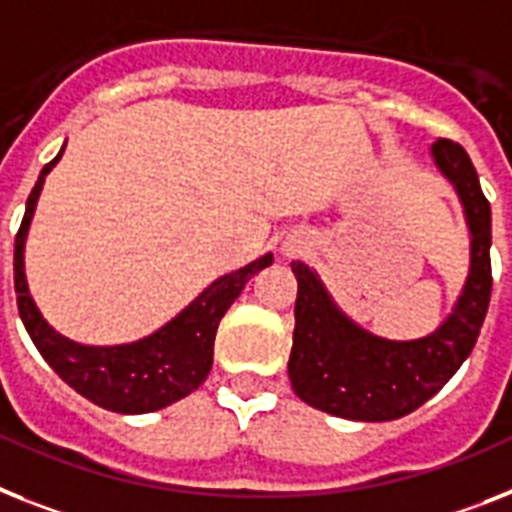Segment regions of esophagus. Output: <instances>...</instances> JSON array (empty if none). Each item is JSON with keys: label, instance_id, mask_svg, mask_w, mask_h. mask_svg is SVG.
<instances>
[{"label": "esophagus", "instance_id": "34e87169", "mask_svg": "<svg viewBox=\"0 0 512 512\" xmlns=\"http://www.w3.org/2000/svg\"><path fill=\"white\" fill-rule=\"evenodd\" d=\"M285 251H287V253H295V248H285Z\"/></svg>", "mask_w": 512, "mask_h": 512}]
</instances>
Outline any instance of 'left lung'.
Masks as SVG:
<instances>
[{
	"mask_svg": "<svg viewBox=\"0 0 512 512\" xmlns=\"http://www.w3.org/2000/svg\"><path fill=\"white\" fill-rule=\"evenodd\" d=\"M432 151L458 190L471 230V272L463 295L450 319L429 337L382 340L342 316L319 277L293 261L298 298L287 374L295 395L319 411L353 421L400 418L437 395L474 350L492 295V211L466 149L439 138Z\"/></svg>",
	"mask_w": 512,
	"mask_h": 512,
	"instance_id": "8db88e82",
	"label": "left lung"
}]
</instances>
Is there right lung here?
<instances>
[{
	"instance_id": "right-lung-1",
	"label": "right lung",
	"mask_w": 512,
	"mask_h": 512,
	"mask_svg": "<svg viewBox=\"0 0 512 512\" xmlns=\"http://www.w3.org/2000/svg\"><path fill=\"white\" fill-rule=\"evenodd\" d=\"M62 151L38 175L25 204L20 230L15 235V293H18L20 319L38 353L57 371L59 379H65L75 392H80L91 403L114 413H151L167 408L175 400L198 390V384L209 377L211 361H214V337H217L222 316L253 274L272 264V253L211 282L170 324H164L162 329H156L154 335L143 340L128 342V345H109V348L67 340L38 314L36 303L28 293L23 264L25 235H28L38 193H41L44 177L59 162Z\"/></svg>"
}]
</instances>
